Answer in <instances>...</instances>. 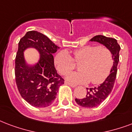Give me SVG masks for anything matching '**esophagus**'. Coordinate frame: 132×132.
I'll return each instance as SVG.
<instances>
[{
    "mask_svg": "<svg viewBox=\"0 0 132 132\" xmlns=\"http://www.w3.org/2000/svg\"><path fill=\"white\" fill-rule=\"evenodd\" d=\"M65 84H67V85H69L70 86H71V87H75L76 86V85L74 84H72V83H70V82H65Z\"/></svg>",
    "mask_w": 132,
    "mask_h": 132,
    "instance_id": "34e87169",
    "label": "esophagus"
}]
</instances>
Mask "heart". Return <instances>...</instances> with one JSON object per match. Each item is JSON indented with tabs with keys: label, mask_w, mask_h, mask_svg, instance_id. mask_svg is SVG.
Returning <instances> with one entry per match:
<instances>
[{
	"label": "heart",
	"mask_w": 132,
	"mask_h": 132,
	"mask_svg": "<svg viewBox=\"0 0 132 132\" xmlns=\"http://www.w3.org/2000/svg\"><path fill=\"white\" fill-rule=\"evenodd\" d=\"M80 64L78 72L69 73L67 79L75 83L100 84L108 77L113 66L112 53L104 46H86L74 50L73 57L66 51H61L55 57V65L60 74L66 75Z\"/></svg>",
	"instance_id": "obj_1"
}]
</instances>
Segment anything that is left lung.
Here are the masks:
<instances>
[{
  "label": "left lung",
  "mask_w": 132,
  "mask_h": 132,
  "mask_svg": "<svg viewBox=\"0 0 132 132\" xmlns=\"http://www.w3.org/2000/svg\"><path fill=\"white\" fill-rule=\"evenodd\" d=\"M90 41L99 42L111 51L113 55V64L110 74L103 83L97 87L90 88L89 89L87 88L88 90H87L86 97L84 98H75V101L79 105L88 108L95 107L100 105L111 92L116 78L117 66L119 62V51L120 50V46L118 44L117 40L113 38L106 37L102 35H97L93 37Z\"/></svg>",
  "instance_id": "1"
}]
</instances>
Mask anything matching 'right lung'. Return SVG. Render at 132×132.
Instances as JSON below:
<instances>
[{"label":"right lung","instance_id":"1","mask_svg":"<svg viewBox=\"0 0 132 132\" xmlns=\"http://www.w3.org/2000/svg\"><path fill=\"white\" fill-rule=\"evenodd\" d=\"M30 47L36 48L41 55L34 67L26 65L23 57L24 50ZM59 48L37 31H29L19 41L15 59V79L21 97L32 106H50L56 98L59 87L64 83L54 65L53 55Z\"/></svg>","mask_w":132,"mask_h":132}]
</instances>
